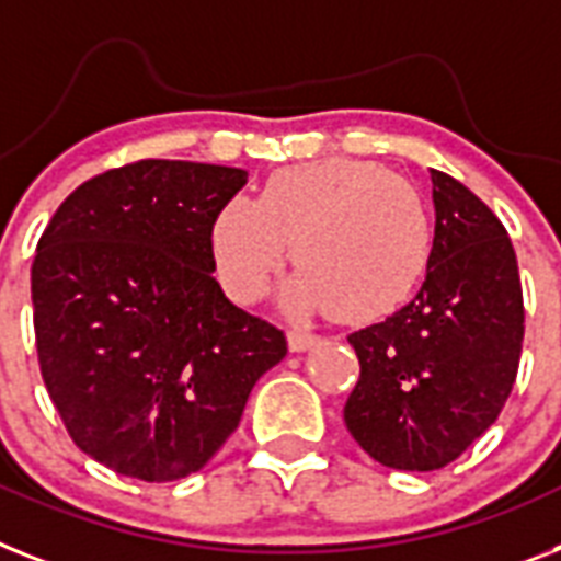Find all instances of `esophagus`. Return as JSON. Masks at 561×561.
Segmentation results:
<instances>
[{
	"mask_svg": "<svg viewBox=\"0 0 561 561\" xmlns=\"http://www.w3.org/2000/svg\"><path fill=\"white\" fill-rule=\"evenodd\" d=\"M318 344V335L312 332H304V330H291L289 332V350L291 353H307L312 346Z\"/></svg>",
	"mask_w": 561,
	"mask_h": 561,
	"instance_id": "obj_1",
	"label": "esophagus"
}]
</instances>
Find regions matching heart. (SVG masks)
<instances>
[{
  "label": "heart",
  "instance_id": "heart-1",
  "mask_svg": "<svg viewBox=\"0 0 561 561\" xmlns=\"http://www.w3.org/2000/svg\"><path fill=\"white\" fill-rule=\"evenodd\" d=\"M291 257L286 286L300 312L332 309L350 323L401 307L433 254V217L404 178L360 160L275 171L257 201L234 197L217 215L215 261L238 300H254Z\"/></svg>",
  "mask_w": 561,
  "mask_h": 561
}]
</instances>
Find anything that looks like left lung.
<instances>
[{"label":"left lung","mask_w":561,"mask_h":561,"mask_svg":"<svg viewBox=\"0 0 561 561\" xmlns=\"http://www.w3.org/2000/svg\"><path fill=\"white\" fill-rule=\"evenodd\" d=\"M436 238L407 307L350 335L360 375L346 430L383 467L427 473L499 419L519 373L525 304L502 220L467 186L430 171Z\"/></svg>","instance_id":"obj_1"}]
</instances>
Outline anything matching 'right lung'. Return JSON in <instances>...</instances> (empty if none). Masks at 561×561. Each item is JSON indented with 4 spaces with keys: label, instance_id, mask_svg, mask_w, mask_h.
I'll return each mask as SVG.
<instances>
[{
    "label": "right lung",
    "instance_id": "right-lung-1",
    "mask_svg": "<svg viewBox=\"0 0 561 561\" xmlns=\"http://www.w3.org/2000/svg\"><path fill=\"white\" fill-rule=\"evenodd\" d=\"M247 171L140 160L65 197L31 266L42 381L114 473L178 481L238 430L284 332L224 295L211 231Z\"/></svg>",
    "mask_w": 561,
    "mask_h": 561
}]
</instances>
